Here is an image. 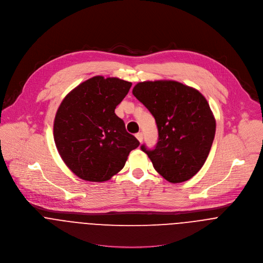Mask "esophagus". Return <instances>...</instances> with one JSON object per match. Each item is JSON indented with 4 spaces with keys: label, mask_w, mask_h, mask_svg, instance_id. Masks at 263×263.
<instances>
[{
    "label": "esophagus",
    "mask_w": 263,
    "mask_h": 263,
    "mask_svg": "<svg viewBox=\"0 0 263 263\" xmlns=\"http://www.w3.org/2000/svg\"><path fill=\"white\" fill-rule=\"evenodd\" d=\"M136 138L139 140V142H140V143H142V142H143V139H144V137H143V133H138V134L136 135Z\"/></svg>",
    "instance_id": "34e87169"
}]
</instances>
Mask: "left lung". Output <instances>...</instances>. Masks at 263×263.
<instances>
[{"instance_id":"obj_1","label":"left lung","mask_w":263,"mask_h":263,"mask_svg":"<svg viewBox=\"0 0 263 263\" xmlns=\"http://www.w3.org/2000/svg\"><path fill=\"white\" fill-rule=\"evenodd\" d=\"M133 94L157 124L155 147L141 146L155 170L172 183L190 179L203 166L215 138L216 120L206 99L175 81L139 83Z\"/></svg>"}]
</instances>
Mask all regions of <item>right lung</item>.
<instances>
[{
	"instance_id": "add662e5",
	"label": "right lung",
	"mask_w": 263,
	"mask_h": 263,
	"mask_svg": "<svg viewBox=\"0 0 263 263\" xmlns=\"http://www.w3.org/2000/svg\"><path fill=\"white\" fill-rule=\"evenodd\" d=\"M130 82L93 77L69 93L54 118L53 137L66 165L87 181L102 182L119 172L140 142L115 112Z\"/></svg>"
}]
</instances>
